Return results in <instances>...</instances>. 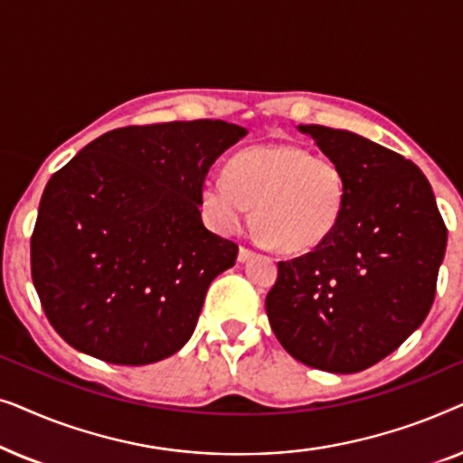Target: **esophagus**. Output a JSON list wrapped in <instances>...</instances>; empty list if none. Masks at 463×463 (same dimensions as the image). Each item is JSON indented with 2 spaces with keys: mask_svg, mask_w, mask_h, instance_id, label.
Returning <instances> with one entry per match:
<instances>
[{
  "mask_svg": "<svg viewBox=\"0 0 463 463\" xmlns=\"http://www.w3.org/2000/svg\"><path fill=\"white\" fill-rule=\"evenodd\" d=\"M252 257H255V252H252L250 249H246V246H240V250H238V261L240 263H246Z\"/></svg>",
  "mask_w": 463,
  "mask_h": 463,
  "instance_id": "1",
  "label": "esophagus"
}]
</instances>
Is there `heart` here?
<instances>
[{"mask_svg":"<svg viewBox=\"0 0 463 463\" xmlns=\"http://www.w3.org/2000/svg\"><path fill=\"white\" fill-rule=\"evenodd\" d=\"M345 200L347 179L339 164L295 143L242 149L227 173H211L202 183V208L214 230L238 232L255 213L259 238L287 252L325 244Z\"/></svg>","mask_w":463,"mask_h":463,"instance_id":"b5f03b06","label":"heart"}]
</instances>
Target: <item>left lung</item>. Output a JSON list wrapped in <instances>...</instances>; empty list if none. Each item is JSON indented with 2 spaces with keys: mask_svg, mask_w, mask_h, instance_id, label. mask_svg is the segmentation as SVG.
Returning <instances> with one entry per match:
<instances>
[{
  "mask_svg": "<svg viewBox=\"0 0 463 463\" xmlns=\"http://www.w3.org/2000/svg\"><path fill=\"white\" fill-rule=\"evenodd\" d=\"M341 166L339 225L307 255L278 263L269 325L299 363L358 373L388 356L432 307L447 227L432 187L402 156L350 130L299 124Z\"/></svg>",
  "mask_w": 463,
  "mask_h": 463,
  "instance_id": "1",
  "label": "left lung"
}]
</instances>
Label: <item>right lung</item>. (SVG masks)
Wrapping results in <instances>:
<instances>
[{
    "mask_svg": "<svg viewBox=\"0 0 463 463\" xmlns=\"http://www.w3.org/2000/svg\"><path fill=\"white\" fill-rule=\"evenodd\" d=\"M221 119L126 126L88 143L43 189L31 276L75 350L141 366L179 352L238 246L202 223V183L246 137Z\"/></svg>",
    "mask_w": 463,
    "mask_h": 463,
    "instance_id": "obj_1",
    "label": "right lung"
}]
</instances>
